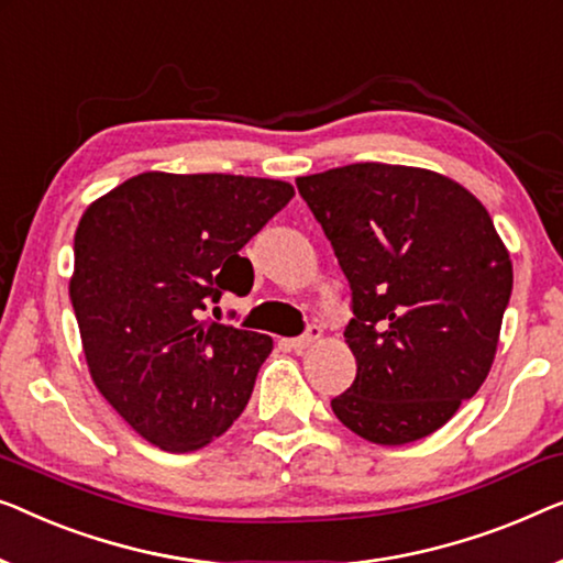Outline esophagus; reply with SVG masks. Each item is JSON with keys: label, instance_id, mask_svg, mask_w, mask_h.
Listing matches in <instances>:
<instances>
[{"label": "esophagus", "instance_id": "1", "mask_svg": "<svg viewBox=\"0 0 563 563\" xmlns=\"http://www.w3.org/2000/svg\"><path fill=\"white\" fill-rule=\"evenodd\" d=\"M320 338H322V330L317 328V324H309L305 335H299V338H295V340H289V347H291V350H297V353H301V350L312 347L314 342H320Z\"/></svg>", "mask_w": 563, "mask_h": 563}]
</instances>
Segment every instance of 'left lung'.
<instances>
[{"label": "left lung", "instance_id": "1", "mask_svg": "<svg viewBox=\"0 0 563 563\" xmlns=\"http://www.w3.org/2000/svg\"><path fill=\"white\" fill-rule=\"evenodd\" d=\"M353 289L357 373L332 411L357 437H429L483 386L512 289L510 254L470 190L421 167L357 162L297 177Z\"/></svg>", "mask_w": 563, "mask_h": 563}]
</instances>
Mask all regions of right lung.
Returning a JSON list of instances; mask_svg holds the SVG:
<instances>
[{
  "label": "right lung",
  "instance_id": "right-lung-1",
  "mask_svg": "<svg viewBox=\"0 0 563 563\" xmlns=\"http://www.w3.org/2000/svg\"><path fill=\"white\" fill-rule=\"evenodd\" d=\"M295 198L282 180L142 173L86 208L70 301L96 388L165 452H192L246 409L268 335L202 320L249 295L239 251Z\"/></svg>",
  "mask_w": 563,
  "mask_h": 563
}]
</instances>
